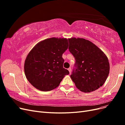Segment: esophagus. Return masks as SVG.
Wrapping results in <instances>:
<instances>
[{"label": "esophagus", "instance_id": "34e87169", "mask_svg": "<svg viewBox=\"0 0 125 125\" xmlns=\"http://www.w3.org/2000/svg\"><path fill=\"white\" fill-rule=\"evenodd\" d=\"M68 71H69V73H71V67H69L68 69Z\"/></svg>", "mask_w": 125, "mask_h": 125}]
</instances>
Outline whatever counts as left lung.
Listing matches in <instances>:
<instances>
[{"label":"left lung","instance_id":"obj_1","mask_svg":"<svg viewBox=\"0 0 125 125\" xmlns=\"http://www.w3.org/2000/svg\"><path fill=\"white\" fill-rule=\"evenodd\" d=\"M69 51L75 62L70 77L77 88L85 93L102 86L109 72L107 56L91 42L80 38L69 39Z\"/></svg>","mask_w":125,"mask_h":125}]
</instances>
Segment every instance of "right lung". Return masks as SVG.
Instances as JSON below:
<instances>
[{
    "label": "right lung",
    "instance_id": "1",
    "mask_svg": "<svg viewBox=\"0 0 125 125\" xmlns=\"http://www.w3.org/2000/svg\"><path fill=\"white\" fill-rule=\"evenodd\" d=\"M68 47L67 39H47L40 42L26 57L24 73L35 88L49 91L58 86L65 75L69 74L63 67L62 56Z\"/></svg>",
    "mask_w": 125,
    "mask_h": 125
}]
</instances>
